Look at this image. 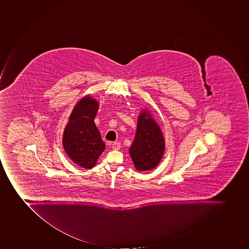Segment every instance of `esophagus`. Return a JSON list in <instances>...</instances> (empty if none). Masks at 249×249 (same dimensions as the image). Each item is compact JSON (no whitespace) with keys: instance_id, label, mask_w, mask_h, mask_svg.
<instances>
[{"instance_id":"esophagus-1","label":"esophagus","mask_w":249,"mask_h":249,"mask_svg":"<svg viewBox=\"0 0 249 249\" xmlns=\"http://www.w3.org/2000/svg\"><path fill=\"white\" fill-rule=\"evenodd\" d=\"M113 150H119L121 148V143L119 142H114L112 144Z\"/></svg>"}]
</instances>
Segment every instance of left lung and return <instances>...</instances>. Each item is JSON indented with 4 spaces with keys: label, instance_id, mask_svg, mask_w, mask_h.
Returning a JSON list of instances; mask_svg holds the SVG:
<instances>
[{
    "label": "left lung",
    "instance_id": "left-lung-1",
    "mask_svg": "<svg viewBox=\"0 0 249 249\" xmlns=\"http://www.w3.org/2000/svg\"><path fill=\"white\" fill-rule=\"evenodd\" d=\"M165 142L161 129L146 111L139 116L136 136L129 153L139 171L151 170L162 158Z\"/></svg>",
    "mask_w": 249,
    "mask_h": 249
}]
</instances>
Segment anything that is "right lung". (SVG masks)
Listing matches in <instances>:
<instances>
[{
    "instance_id": "add662e5",
    "label": "right lung",
    "mask_w": 249,
    "mask_h": 249,
    "mask_svg": "<svg viewBox=\"0 0 249 249\" xmlns=\"http://www.w3.org/2000/svg\"><path fill=\"white\" fill-rule=\"evenodd\" d=\"M98 108V103L93 98H82L71 113L63 136L67 155L85 169L94 167L106 146L94 122Z\"/></svg>"
}]
</instances>
